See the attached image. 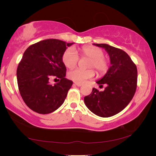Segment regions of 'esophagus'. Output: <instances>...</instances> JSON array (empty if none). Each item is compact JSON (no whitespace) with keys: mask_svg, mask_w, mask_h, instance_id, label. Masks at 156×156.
Segmentation results:
<instances>
[{"mask_svg":"<svg viewBox=\"0 0 156 156\" xmlns=\"http://www.w3.org/2000/svg\"><path fill=\"white\" fill-rule=\"evenodd\" d=\"M74 84L76 85V86H77V87L82 86V84H81V83H74Z\"/></svg>","mask_w":156,"mask_h":156,"instance_id":"obj_1","label":"esophagus"}]
</instances>
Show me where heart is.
I'll list each match as a JSON object with an SVG mask.
<instances>
[{"label":"heart","mask_w":156,"mask_h":156,"mask_svg":"<svg viewBox=\"0 0 156 156\" xmlns=\"http://www.w3.org/2000/svg\"><path fill=\"white\" fill-rule=\"evenodd\" d=\"M82 57L90 59L88 63V68H94L97 73L104 74L108 71V60L104 57V51L101 48L94 46H84L80 49ZM79 57L74 49L68 48L62 55V62L66 67L72 69L78 63ZM95 72L92 69L83 70L75 69L68 72V78L76 83H83L94 76Z\"/></svg>","instance_id":"b5f03b06"}]
</instances>
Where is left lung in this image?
<instances>
[{
	"label": "left lung",
	"instance_id": "left-lung-1",
	"mask_svg": "<svg viewBox=\"0 0 156 156\" xmlns=\"http://www.w3.org/2000/svg\"><path fill=\"white\" fill-rule=\"evenodd\" d=\"M105 50L110 57V67L101 79L97 81L105 85L103 91L93 88L84 97L87 107L97 116L106 118L121 112L133 99L137 87V68L124 51L107 44H94Z\"/></svg>",
	"mask_w": 156,
	"mask_h": 156
}]
</instances>
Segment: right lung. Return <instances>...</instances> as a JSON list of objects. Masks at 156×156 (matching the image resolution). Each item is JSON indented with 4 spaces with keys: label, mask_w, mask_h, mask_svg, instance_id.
Returning <instances> with one entry per match:
<instances>
[{
    "label": "right lung",
    "mask_w": 156,
    "mask_h": 156,
    "mask_svg": "<svg viewBox=\"0 0 156 156\" xmlns=\"http://www.w3.org/2000/svg\"><path fill=\"white\" fill-rule=\"evenodd\" d=\"M57 39H47L27 48L17 69V80L23 101L34 112L50 114L64 103L72 81L65 78L62 55L73 44ZM59 78L52 85L48 80Z\"/></svg>",
    "instance_id": "right-lung-1"
}]
</instances>
